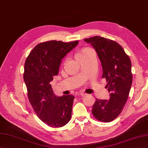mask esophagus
Wrapping results in <instances>:
<instances>
[{
    "mask_svg": "<svg viewBox=\"0 0 148 148\" xmlns=\"http://www.w3.org/2000/svg\"><path fill=\"white\" fill-rule=\"evenodd\" d=\"M80 95H81L82 97H84V96L87 95V94H86V93H85V92H80Z\"/></svg>",
    "mask_w": 148,
    "mask_h": 148,
    "instance_id": "34e87169",
    "label": "esophagus"
}]
</instances>
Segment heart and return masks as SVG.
<instances>
[{
  "instance_id": "b5f03b06",
  "label": "heart",
  "mask_w": 148,
  "mask_h": 148,
  "mask_svg": "<svg viewBox=\"0 0 148 148\" xmlns=\"http://www.w3.org/2000/svg\"><path fill=\"white\" fill-rule=\"evenodd\" d=\"M89 49H90L89 48H84V49H82L81 51H80L79 52L77 53V54H76V57H77V58H78L79 57L84 55V54H86Z\"/></svg>"
}]
</instances>
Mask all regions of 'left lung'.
I'll list each match as a JSON object with an SVG mask.
<instances>
[{"label": "left lung", "instance_id": "obj_1", "mask_svg": "<svg viewBox=\"0 0 148 148\" xmlns=\"http://www.w3.org/2000/svg\"><path fill=\"white\" fill-rule=\"evenodd\" d=\"M96 51L106 79L109 100L97 99L92 113L96 119L110 122L119 116L127 101L133 76L132 63L123 48L113 40L95 36L84 40Z\"/></svg>", "mask_w": 148, "mask_h": 148}]
</instances>
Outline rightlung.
Listing matches in <instances>:
<instances>
[{"mask_svg": "<svg viewBox=\"0 0 148 148\" xmlns=\"http://www.w3.org/2000/svg\"><path fill=\"white\" fill-rule=\"evenodd\" d=\"M78 43L49 41L40 43L25 63L23 79L29 102L39 119L51 127H62L71 118L74 96H56L51 82L58 74L62 59Z\"/></svg>", "mask_w": 148, "mask_h": 148, "instance_id": "add662e5", "label": "right lung"}]
</instances>
